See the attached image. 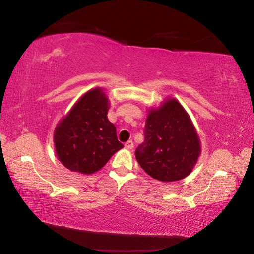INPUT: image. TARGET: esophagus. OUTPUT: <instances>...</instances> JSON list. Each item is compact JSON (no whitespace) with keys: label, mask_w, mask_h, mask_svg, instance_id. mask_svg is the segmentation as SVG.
<instances>
[{"label":"esophagus","mask_w":254,"mask_h":254,"mask_svg":"<svg viewBox=\"0 0 254 254\" xmlns=\"http://www.w3.org/2000/svg\"><path fill=\"white\" fill-rule=\"evenodd\" d=\"M125 147H126L127 149H132V148H133V142H132L131 140L127 141V142L125 143Z\"/></svg>","instance_id":"1"}]
</instances>
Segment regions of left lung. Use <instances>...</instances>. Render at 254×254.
<instances>
[{
  "label": "left lung",
  "mask_w": 254,
  "mask_h": 254,
  "mask_svg": "<svg viewBox=\"0 0 254 254\" xmlns=\"http://www.w3.org/2000/svg\"><path fill=\"white\" fill-rule=\"evenodd\" d=\"M144 142L135 158L155 180L175 182L186 177L200 155V141L188 114L175 99L149 112L144 127Z\"/></svg>",
  "instance_id": "obj_1"
}]
</instances>
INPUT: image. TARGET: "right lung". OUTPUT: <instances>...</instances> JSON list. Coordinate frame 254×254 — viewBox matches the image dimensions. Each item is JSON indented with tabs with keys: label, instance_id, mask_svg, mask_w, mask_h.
<instances>
[{
	"label": "right lung",
	"instance_id": "1",
	"mask_svg": "<svg viewBox=\"0 0 254 254\" xmlns=\"http://www.w3.org/2000/svg\"><path fill=\"white\" fill-rule=\"evenodd\" d=\"M108 98L99 88L87 92L62 121L54 132L57 155L74 172L92 174L124 147L109 122Z\"/></svg>",
	"mask_w": 254,
	"mask_h": 254
}]
</instances>
